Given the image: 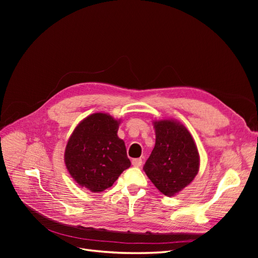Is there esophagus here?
<instances>
[{
    "label": "esophagus",
    "mask_w": 258,
    "mask_h": 258,
    "mask_svg": "<svg viewBox=\"0 0 258 258\" xmlns=\"http://www.w3.org/2000/svg\"><path fill=\"white\" fill-rule=\"evenodd\" d=\"M132 166L135 167H140L142 165V159L141 158H136V159H132Z\"/></svg>",
    "instance_id": "obj_1"
}]
</instances>
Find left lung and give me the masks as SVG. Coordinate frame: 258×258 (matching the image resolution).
<instances>
[{"label": "left lung", "mask_w": 258, "mask_h": 258, "mask_svg": "<svg viewBox=\"0 0 258 258\" xmlns=\"http://www.w3.org/2000/svg\"><path fill=\"white\" fill-rule=\"evenodd\" d=\"M156 143L143 170L160 192L172 197L189 185L199 171L200 158L189 131L172 119L154 121Z\"/></svg>", "instance_id": "left-lung-1"}]
</instances>
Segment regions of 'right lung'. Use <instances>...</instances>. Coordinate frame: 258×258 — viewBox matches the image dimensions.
<instances>
[{"label": "right lung", "instance_id": "obj_1", "mask_svg": "<svg viewBox=\"0 0 258 258\" xmlns=\"http://www.w3.org/2000/svg\"><path fill=\"white\" fill-rule=\"evenodd\" d=\"M119 122L108 114H91L77 124L66 146L69 173L92 192L111 187L131 166L124 142L117 136Z\"/></svg>", "mask_w": 258, "mask_h": 258}]
</instances>
